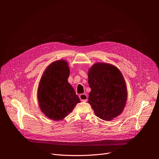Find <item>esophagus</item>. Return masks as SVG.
<instances>
[{
    "instance_id": "1",
    "label": "esophagus",
    "mask_w": 159,
    "mask_h": 159,
    "mask_svg": "<svg viewBox=\"0 0 159 159\" xmlns=\"http://www.w3.org/2000/svg\"><path fill=\"white\" fill-rule=\"evenodd\" d=\"M79 98L80 101L83 102H87L88 100V96L85 94H81L79 95Z\"/></svg>"
}]
</instances>
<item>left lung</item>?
<instances>
[{"mask_svg":"<svg viewBox=\"0 0 159 159\" xmlns=\"http://www.w3.org/2000/svg\"><path fill=\"white\" fill-rule=\"evenodd\" d=\"M89 85L91 89L88 102L99 118L110 121L122 112L127 99L124 78L114 65L98 63L89 71Z\"/></svg>","mask_w":159,"mask_h":159,"instance_id":"obj_1","label":"left lung"}]
</instances>
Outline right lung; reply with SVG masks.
<instances>
[{"label":"right lung","mask_w":159,"mask_h":159,"mask_svg":"<svg viewBox=\"0 0 159 159\" xmlns=\"http://www.w3.org/2000/svg\"><path fill=\"white\" fill-rule=\"evenodd\" d=\"M69 74L68 63L60 60L47 67L39 82L38 89L39 107L51 120L63 119L80 102L74 89L67 81Z\"/></svg>","instance_id":"add662e5"}]
</instances>
